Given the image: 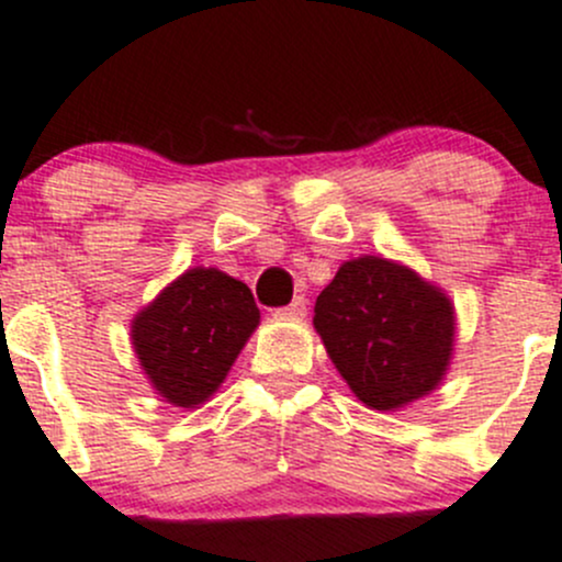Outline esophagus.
<instances>
[{
    "instance_id": "obj_1",
    "label": "esophagus",
    "mask_w": 562,
    "mask_h": 562,
    "mask_svg": "<svg viewBox=\"0 0 562 562\" xmlns=\"http://www.w3.org/2000/svg\"><path fill=\"white\" fill-rule=\"evenodd\" d=\"M277 315H280V318H304V315H307V299L296 296L288 307L277 310Z\"/></svg>"
}]
</instances>
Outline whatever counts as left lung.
<instances>
[{
    "label": "left lung",
    "mask_w": 562,
    "mask_h": 562,
    "mask_svg": "<svg viewBox=\"0 0 562 562\" xmlns=\"http://www.w3.org/2000/svg\"><path fill=\"white\" fill-rule=\"evenodd\" d=\"M313 326L348 390L375 412L431 395L453 359L456 307L448 293L381 255L337 269L315 299Z\"/></svg>",
    "instance_id": "8db88e82"
}]
</instances>
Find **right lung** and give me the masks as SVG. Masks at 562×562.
Returning <instances> with one entry per match:
<instances>
[{
	"label": "right lung",
	"mask_w": 562,
	"mask_h": 562,
	"mask_svg": "<svg viewBox=\"0 0 562 562\" xmlns=\"http://www.w3.org/2000/svg\"><path fill=\"white\" fill-rule=\"evenodd\" d=\"M260 324L252 291L220 269L183 271L131 321V346L161 401L198 408Z\"/></svg>",
	"instance_id": "1"
}]
</instances>
